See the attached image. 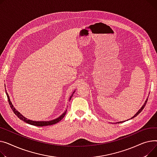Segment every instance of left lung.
<instances>
[{"mask_svg": "<svg viewBox=\"0 0 157 157\" xmlns=\"http://www.w3.org/2000/svg\"><path fill=\"white\" fill-rule=\"evenodd\" d=\"M147 101H148V98L146 99V100L145 101V103H144V105H143V106H142V107L139 109V111H138V112H137V113H136V114H135V115H134L132 118H131V119H132V118H133L136 117L137 115H139V114L141 112L142 110H143V109H144V108L145 107V106H146V103H147ZM124 122H125V121H124ZM123 122V121H122V122H116V124H117V123H118V124H119V123H122V122Z\"/></svg>", "mask_w": 157, "mask_h": 157, "instance_id": "8db88e82", "label": "left lung"}]
</instances>
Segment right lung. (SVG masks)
<instances>
[{
  "label": "right lung",
  "mask_w": 157,
  "mask_h": 157,
  "mask_svg": "<svg viewBox=\"0 0 157 157\" xmlns=\"http://www.w3.org/2000/svg\"><path fill=\"white\" fill-rule=\"evenodd\" d=\"M6 95H7V99H8V101H9V105H10V107L11 108V109H13V112L14 113V114L19 118L20 120H21V121H23L27 123V124H29L30 125H35V126H39V127H43V126H47V125H53V124H56L58 122H59V121H61V120L63 118V117L65 116L66 113H67V110H65V112H64L60 117H59L58 118H56V119H54V120H52V121H31V120H29V119H27L26 118H25V117H23L19 112L17 111V110L16 109V108L14 107V106L13 105L11 101L10 100V98H9V96L7 94V93L6 90ZM75 93V90L74 92H73L72 95L70 96V99L69 101H70L73 93Z\"/></svg>",
  "instance_id": "1"
}]
</instances>
